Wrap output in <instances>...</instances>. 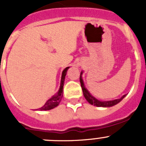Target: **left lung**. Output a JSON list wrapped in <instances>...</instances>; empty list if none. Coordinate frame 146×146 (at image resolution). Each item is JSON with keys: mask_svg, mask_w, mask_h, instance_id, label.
<instances>
[{"mask_svg": "<svg viewBox=\"0 0 146 146\" xmlns=\"http://www.w3.org/2000/svg\"><path fill=\"white\" fill-rule=\"evenodd\" d=\"M82 72L80 73V84L81 87H82V93H83V95H84L85 98L88 101V102H89L91 104L94 105V106L96 107H103V108H109V107L114 106L115 104H117L118 103H119L123 99V98L126 96V94L123 95V96L120 99H115V100H112V101H100V100H98L97 99H96L95 97L91 95L90 93L88 92L87 89L84 86V83H83V80L82 79Z\"/></svg>", "mask_w": 146, "mask_h": 146, "instance_id": "1", "label": "left lung"}]
</instances>
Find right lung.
<instances>
[{
	"label": "right lung",
	"mask_w": 146,
	"mask_h": 146,
	"mask_svg": "<svg viewBox=\"0 0 146 146\" xmlns=\"http://www.w3.org/2000/svg\"><path fill=\"white\" fill-rule=\"evenodd\" d=\"M69 68V67H66V69H64L63 72H62L60 88H59L57 94L54 95L53 96H52L50 99H48L45 102V104H44V106H42L41 108H38L39 110H52L53 108H56L59 104V103L60 102L62 97H63V91H64V80H65V76L66 74V72Z\"/></svg>",
	"instance_id": "add662e5"
}]
</instances>
